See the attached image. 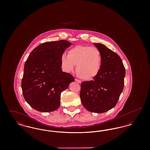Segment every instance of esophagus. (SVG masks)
Returning a JSON list of instances; mask_svg holds the SVG:
<instances>
[{
    "label": "esophagus",
    "mask_w": 150,
    "mask_h": 150,
    "mask_svg": "<svg viewBox=\"0 0 150 150\" xmlns=\"http://www.w3.org/2000/svg\"><path fill=\"white\" fill-rule=\"evenodd\" d=\"M75 81H76L77 83H81V81L80 80H78V79H75Z\"/></svg>",
    "instance_id": "esophagus-1"
}]
</instances>
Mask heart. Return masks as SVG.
I'll return each instance as SVG.
<instances>
[{
  "instance_id": "heart-1",
  "label": "heart",
  "mask_w": 150,
  "mask_h": 150,
  "mask_svg": "<svg viewBox=\"0 0 150 150\" xmlns=\"http://www.w3.org/2000/svg\"><path fill=\"white\" fill-rule=\"evenodd\" d=\"M61 63L63 70L67 72L72 71L76 65V71L79 76L90 80L100 73L102 56L97 47L79 45L69 50L67 56H62Z\"/></svg>"
}]
</instances>
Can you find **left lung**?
Returning <instances> with one entry per match:
<instances>
[{
    "instance_id": "obj_1",
    "label": "left lung",
    "mask_w": 150,
    "mask_h": 150,
    "mask_svg": "<svg viewBox=\"0 0 150 150\" xmlns=\"http://www.w3.org/2000/svg\"><path fill=\"white\" fill-rule=\"evenodd\" d=\"M102 56L98 75L81 83L80 97L83 106L92 112L103 113L116 105L124 86L125 69L121 58L100 43H94Z\"/></svg>"
}]
</instances>
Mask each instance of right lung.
<instances>
[{
	"label": "right lung",
	"instance_id": "1",
	"mask_svg": "<svg viewBox=\"0 0 150 150\" xmlns=\"http://www.w3.org/2000/svg\"><path fill=\"white\" fill-rule=\"evenodd\" d=\"M72 44L66 40L43 43L33 50L24 66L21 88L31 107L52 112L60 106L61 93L74 81L71 74L62 71L61 58Z\"/></svg>",
	"mask_w": 150,
	"mask_h": 150
}]
</instances>
